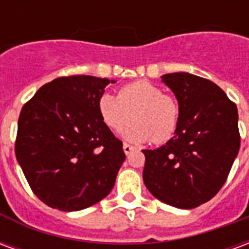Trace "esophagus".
<instances>
[{
	"mask_svg": "<svg viewBox=\"0 0 249 249\" xmlns=\"http://www.w3.org/2000/svg\"><path fill=\"white\" fill-rule=\"evenodd\" d=\"M123 149H124L125 155H129L130 152L133 151L135 148H133V146H132V145H129V144H124V145H123Z\"/></svg>",
	"mask_w": 249,
	"mask_h": 249,
	"instance_id": "obj_1",
	"label": "esophagus"
}]
</instances>
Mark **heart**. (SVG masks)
<instances>
[{
  "label": "heart",
  "mask_w": 249,
  "mask_h": 249,
  "mask_svg": "<svg viewBox=\"0 0 249 249\" xmlns=\"http://www.w3.org/2000/svg\"><path fill=\"white\" fill-rule=\"evenodd\" d=\"M97 109L104 124L112 130L123 129L135 120L123 132L125 140L132 142H165L175 136L180 124L178 100L146 80L121 87L117 96L104 93L98 98Z\"/></svg>",
  "instance_id": "1"
}]
</instances>
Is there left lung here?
Returning a JSON list of instances; mask_svg holds the SVG:
<instances>
[{
    "label": "left lung",
    "instance_id": "8db88e82",
    "mask_svg": "<svg viewBox=\"0 0 249 249\" xmlns=\"http://www.w3.org/2000/svg\"><path fill=\"white\" fill-rule=\"evenodd\" d=\"M161 80L178 98L180 124L165 145L142 151V178L162 203L196 208L221 189L239 153L237 108L221 88L203 77L180 71Z\"/></svg>",
    "mask_w": 249,
    "mask_h": 249
}]
</instances>
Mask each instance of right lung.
<instances>
[{"label":"right lung","instance_id":"1","mask_svg":"<svg viewBox=\"0 0 249 249\" xmlns=\"http://www.w3.org/2000/svg\"><path fill=\"white\" fill-rule=\"evenodd\" d=\"M109 82L114 81L58 77L21 109L16 157L32 191L52 208L81 211L113 188L125 153L98 114Z\"/></svg>","mask_w":249,"mask_h":249}]
</instances>
